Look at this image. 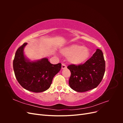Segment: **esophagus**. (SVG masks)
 <instances>
[{
  "instance_id": "1",
  "label": "esophagus",
  "mask_w": 123,
  "mask_h": 123,
  "mask_svg": "<svg viewBox=\"0 0 123 123\" xmlns=\"http://www.w3.org/2000/svg\"><path fill=\"white\" fill-rule=\"evenodd\" d=\"M62 69H64L66 68V66L65 64H64V63H62Z\"/></svg>"
}]
</instances>
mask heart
<instances>
[{
	"label": "heart",
	"mask_w": 123,
	"mask_h": 123,
	"mask_svg": "<svg viewBox=\"0 0 123 123\" xmlns=\"http://www.w3.org/2000/svg\"><path fill=\"white\" fill-rule=\"evenodd\" d=\"M62 54L68 57L69 62L72 64L79 65L88 58L89 51L86 47L79 44H73L61 50Z\"/></svg>",
	"instance_id": "1"
}]
</instances>
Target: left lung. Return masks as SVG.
Wrapping results in <instances>:
<instances>
[{
  "label": "left lung",
  "mask_w": 123,
  "mask_h": 123,
  "mask_svg": "<svg viewBox=\"0 0 123 123\" xmlns=\"http://www.w3.org/2000/svg\"><path fill=\"white\" fill-rule=\"evenodd\" d=\"M67 68L71 72L70 87L76 92H83L98 87L105 72V61L102 51L98 49L84 64H71Z\"/></svg>",
  "instance_id": "8db88e82"
}]
</instances>
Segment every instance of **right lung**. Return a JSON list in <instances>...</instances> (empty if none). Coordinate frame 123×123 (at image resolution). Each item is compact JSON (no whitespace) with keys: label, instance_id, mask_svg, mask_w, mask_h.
<instances>
[{"label":"right lung","instance_id":"right-lung-1","mask_svg":"<svg viewBox=\"0 0 123 123\" xmlns=\"http://www.w3.org/2000/svg\"><path fill=\"white\" fill-rule=\"evenodd\" d=\"M25 43L18 48L13 60L15 75L19 84L28 91L42 92L49 89L54 76L62 68V64L53 65L44 58L36 62H29L25 57Z\"/></svg>","mask_w":123,"mask_h":123}]
</instances>
